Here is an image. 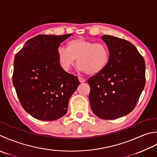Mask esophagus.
<instances>
[{"mask_svg": "<svg viewBox=\"0 0 157 157\" xmlns=\"http://www.w3.org/2000/svg\"><path fill=\"white\" fill-rule=\"evenodd\" d=\"M78 80H79V81L81 82H85V79L84 78L81 77V76H79V77H78Z\"/></svg>", "mask_w": 157, "mask_h": 157, "instance_id": "esophagus-1", "label": "esophagus"}]
</instances>
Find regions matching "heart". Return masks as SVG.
<instances>
[{"instance_id":"1","label":"heart","mask_w":157,"mask_h":157,"mask_svg":"<svg viewBox=\"0 0 157 157\" xmlns=\"http://www.w3.org/2000/svg\"><path fill=\"white\" fill-rule=\"evenodd\" d=\"M57 57L60 66L66 71H68L77 59L79 70L94 75L103 71L107 66L110 59V51L105 43H94L80 38L70 40L68 49L59 47Z\"/></svg>"}]
</instances>
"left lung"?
I'll return each mask as SVG.
<instances>
[{
  "label": "left lung",
  "mask_w": 157,
  "mask_h": 157,
  "mask_svg": "<svg viewBox=\"0 0 157 157\" xmlns=\"http://www.w3.org/2000/svg\"><path fill=\"white\" fill-rule=\"evenodd\" d=\"M110 51L105 68L88 79L92 111L102 119L122 117L136 107L145 86L146 65L136 47L122 38L104 35Z\"/></svg>",
  "instance_id": "1"
}]
</instances>
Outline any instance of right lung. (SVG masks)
<instances>
[{"mask_svg": "<svg viewBox=\"0 0 157 157\" xmlns=\"http://www.w3.org/2000/svg\"><path fill=\"white\" fill-rule=\"evenodd\" d=\"M38 35L15 56L13 84L24 109L41 121H55L66 114L78 78L60 66L57 49L72 36Z\"/></svg>", "mask_w": 157, "mask_h": 157, "instance_id": "add662e5", "label": "right lung"}]
</instances>
